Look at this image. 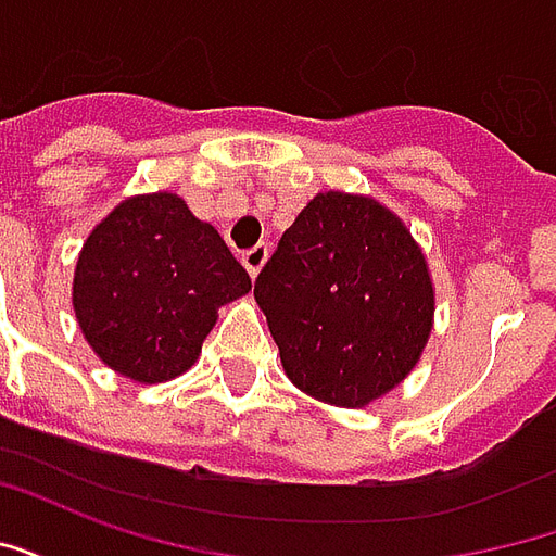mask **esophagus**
Instances as JSON below:
<instances>
[{
	"mask_svg": "<svg viewBox=\"0 0 556 556\" xmlns=\"http://www.w3.org/2000/svg\"><path fill=\"white\" fill-rule=\"evenodd\" d=\"M267 255H270V247H267V243H255L253 250L243 253V267L250 270V277H258V270L265 267Z\"/></svg>",
	"mask_w": 556,
	"mask_h": 556,
	"instance_id": "34e87169",
	"label": "esophagus"
}]
</instances>
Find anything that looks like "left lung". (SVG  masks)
Instances as JSON below:
<instances>
[{
	"label": "left lung",
	"mask_w": 556,
	"mask_h": 556,
	"mask_svg": "<svg viewBox=\"0 0 556 556\" xmlns=\"http://www.w3.org/2000/svg\"><path fill=\"white\" fill-rule=\"evenodd\" d=\"M255 303L289 381L337 408H366L419 363L434 325L422 247L372 195L315 193L255 279Z\"/></svg>",
	"instance_id": "8db88e82"
}]
</instances>
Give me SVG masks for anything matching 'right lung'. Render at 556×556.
Instances as JSON below:
<instances>
[{"mask_svg": "<svg viewBox=\"0 0 556 556\" xmlns=\"http://www.w3.org/2000/svg\"><path fill=\"white\" fill-rule=\"evenodd\" d=\"M253 289L219 231L178 193L127 195L89 231L74 315L91 351L137 384H163L202 354L219 306Z\"/></svg>", "mask_w": 556, "mask_h": 556, "instance_id": "1", "label": "right lung"}]
</instances>
